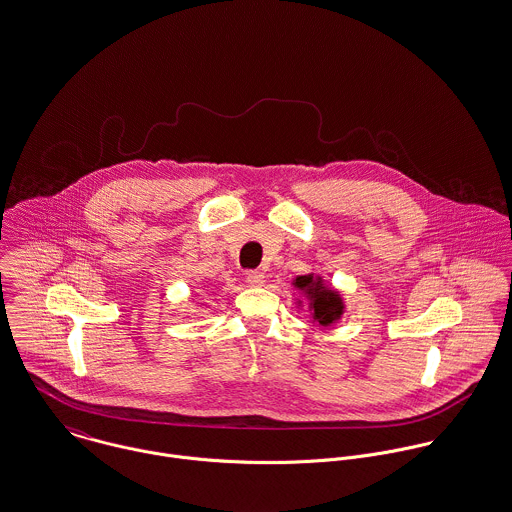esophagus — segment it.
<instances>
[{
  "mask_svg": "<svg viewBox=\"0 0 512 512\" xmlns=\"http://www.w3.org/2000/svg\"><path fill=\"white\" fill-rule=\"evenodd\" d=\"M263 281H265V273L263 271L255 269V271L247 273V283L251 284V286H261Z\"/></svg>",
  "mask_w": 512,
  "mask_h": 512,
  "instance_id": "obj_1",
  "label": "esophagus"
}]
</instances>
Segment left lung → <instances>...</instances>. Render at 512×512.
I'll return each instance as SVG.
<instances>
[{
    "label": "left lung",
    "instance_id": "left-lung-1",
    "mask_svg": "<svg viewBox=\"0 0 512 512\" xmlns=\"http://www.w3.org/2000/svg\"><path fill=\"white\" fill-rule=\"evenodd\" d=\"M315 288L312 289L311 286ZM298 288H308L312 292V308H314V320H318L320 326H330L334 320L340 318L341 306L340 296L334 290L322 288L320 281L318 284H312V277H298L296 279Z\"/></svg>",
    "mask_w": 512,
    "mask_h": 512
}]
</instances>
